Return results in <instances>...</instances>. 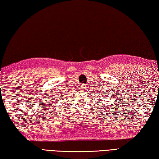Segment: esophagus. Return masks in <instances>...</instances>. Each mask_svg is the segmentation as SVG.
I'll return each instance as SVG.
<instances>
[{
  "label": "esophagus",
  "mask_w": 159,
  "mask_h": 159,
  "mask_svg": "<svg viewBox=\"0 0 159 159\" xmlns=\"http://www.w3.org/2000/svg\"><path fill=\"white\" fill-rule=\"evenodd\" d=\"M83 88H84V89H85V87H83Z\"/></svg>",
  "instance_id": "esophagus-1"
}]
</instances>
